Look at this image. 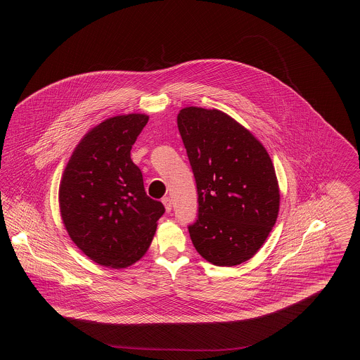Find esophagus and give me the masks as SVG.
<instances>
[{
  "instance_id": "34e87169",
  "label": "esophagus",
  "mask_w": 360,
  "mask_h": 360,
  "mask_svg": "<svg viewBox=\"0 0 360 360\" xmlns=\"http://www.w3.org/2000/svg\"><path fill=\"white\" fill-rule=\"evenodd\" d=\"M162 202H163V205H165V207H166V212H172V200H170V197H163Z\"/></svg>"
}]
</instances>
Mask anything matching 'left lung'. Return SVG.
Wrapping results in <instances>:
<instances>
[{
  "label": "left lung",
  "instance_id": "8db88e82",
  "mask_svg": "<svg viewBox=\"0 0 360 360\" xmlns=\"http://www.w3.org/2000/svg\"><path fill=\"white\" fill-rule=\"evenodd\" d=\"M178 129L197 184L190 239L207 262L231 267L263 245L279 212V186L262 143L217 109L184 108Z\"/></svg>",
  "mask_w": 360,
  "mask_h": 360
}]
</instances>
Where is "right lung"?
<instances>
[{
	"mask_svg": "<svg viewBox=\"0 0 360 360\" xmlns=\"http://www.w3.org/2000/svg\"><path fill=\"white\" fill-rule=\"evenodd\" d=\"M148 116H115L91 128L75 147L59 186L66 231L93 262L125 269L143 257L165 206L146 194L131 159Z\"/></svg>",
	"mask_w": 360,
	"mask_h": 360,
	"instance_id": "right-lung-1",
	"label": "right lung"
}]
</instances>
